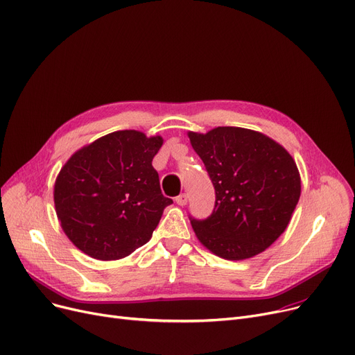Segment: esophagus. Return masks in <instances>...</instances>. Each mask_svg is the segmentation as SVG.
Segmentation results:
<instances>
[{
    "label": "esophagus",
    "instance_id": "esophagus-1",
    "mask_svg": "<svg viewBox=\"0 0 355 355\" xmlns=\"http://www.w3.org/2000/svg\"><path fill=\"white\" fill-rule=\"evenodd\" d=\"M187 200H189L187 194H180V196L175 197V203L180 205V206H186L187 205Z\"/></svg>",
    "mask_w": 355,
    "mask_h": 355
}]
</instances>
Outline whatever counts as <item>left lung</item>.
<instances>
[{
  "label": "left lung",
  "mask_w": 355,
  "mask_h": 355,
  "mask_svg": "<svg viewBox=\"0 0 355 355\" xmlns=\"http://www.w3.org/2000/svg\"><path fill=\"white\" fill-rule=\"evenodd\" d=\"M213 182L207 219L190 216L196 236L214 255L239 261L266 251L288 225L300 197V174L290 153L268 136L242 128L189 132Z\"/></svg>",
  "instance_id": "8db88e82"
}]
</instances>
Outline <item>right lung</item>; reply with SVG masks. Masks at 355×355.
Listing matches in <instances>:
<instances>
[{
  "label": "right lung",
  "mask_w": 355,
  "mask_h": 355,
  "mask_svg": "<svg viewBox=\"0 0 355 355\" xmlns=\"http://www.w3.org/2000/svg\"><path fill=\"white\" fill-rule=\"evenodd\" d=\"M161 136L119 130L76 150L60 169L53 198L58 219L84 254L112 261L145 245L173 203L161 193L152 159Z\"/></svg>",
  "instance_id": "right-lung-1"
}]
</instances>
